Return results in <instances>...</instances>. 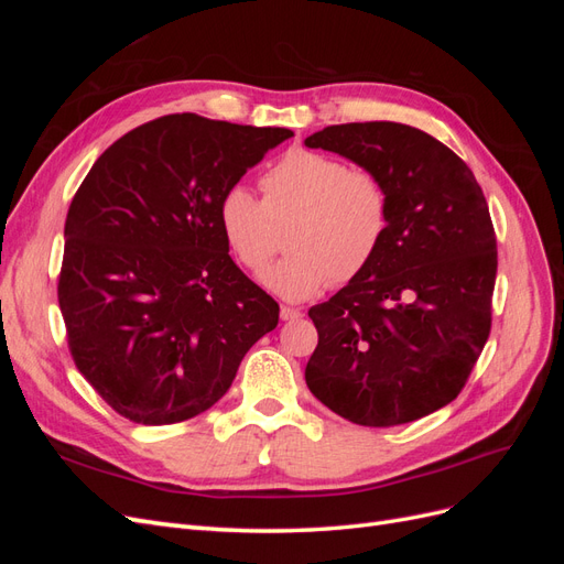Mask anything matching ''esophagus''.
Returning <instances> with one entry per match:
<instances>
[{
	"label": "esophagus",
	"instance_id": "1",
	"mask_svg": "<svg viewBox=\"0 0 564 564\" xmlns=\"http://www.w3.org/2000/svg\"><path fill=\"white\" fill-rule=\"evenodd\" d=\"M280 317H282L284 322H294V319H301L303 313H301L299 308H292V305H282V308H280Z\"/></svg>",
	"mask_w": 564,
	"mask_h": 564
}]
</instances>
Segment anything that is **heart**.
I'll use <instances>...</instances> for the list:
<instances>
[{
  "mask_svg": "<svg viewBox=\"0 0 564 564\" xmlns=\"http://www.w3.org/2000/svg\"><path fill=\"white\" fill-rule=\"evenodd\" d=\"M263 199L235 183L218 199V226L228 247L253 275H263L276 250L272 223L294 215L288 259L265 273L272 292L311 299L348 284L377 259L390 230V191L365 166L327 152L294 148L261 178Z\"/></svg>",
  "mask_w": 564,
  "mask_h": 564,
  "instance_id": "obj_1",
  "label": "heart"
}]
</instances>
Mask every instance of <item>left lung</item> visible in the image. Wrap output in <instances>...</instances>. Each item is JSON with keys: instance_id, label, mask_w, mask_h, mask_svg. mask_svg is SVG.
<instances>
[{"instance_id": "8db88e82", "label": "left lung", "mask_w": 564, "mask_h": 564, "mask_svg": "<svg viewBox=\"0 0 564 564\" xmlns=\"http://www.w3.org/2000/svg\"><path fill=\"white\" fill-rule=\"evenodd\" d=\"M377 172L390 230L373 263L308 311L305 383L332 412L388 429L449 404L491 329L497 235L482 187L445 143L398 122H350L305 139Z\"/></svg>"}]
</instances>
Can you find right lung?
Masks as SVG:
<instances>
[{
    "instance_id": "add662e5",
    "label": "right lung",
    "mask_w": 564,
    "mask_h": 564,
    "mask_svg": "<svg viewBox=\"0 0 564 564\" xmlns=\"http://www.w3.org/2000/svg\"><path fill=\"white\" fill-rule=\"evenodd\" d=\"M294 131L195 112L135 127L96 160L65 218L58 305L82 377L119 416L207 412L280 305L235 265L218 199Z\"/></svg>"
}]
</instances>
